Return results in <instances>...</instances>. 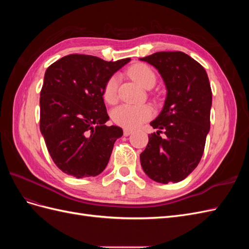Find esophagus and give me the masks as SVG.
Segmentation results:
<instances>
[{"mask_svg": "<svg viewBox=\"0 0 249 249\" xmlns=\"http://www.w3.org/2000/svg\"><path fill=\"white\" fill-rule=\"evenodd\" d=\"M132 133H133V131L130 130V129H124V136H130Z\"/></svg>", "mask_w": 249, "mask_h": 249, "instance_id": "1", "label": "esophagus"}]
</instances>
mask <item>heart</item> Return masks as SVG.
Returning <instances> with one entry per match:
<instances>
[{
	"instance_id": "heart-1",
	"label": "heart",
	"mask_w": 249,
	"mask_h": 249,
	"mask_svg": "<svg viewBox=\"0 0 249 249\" xmlns=\"http://www.w3.org/2000/svg\"><path fill=\"white\" fill-rule=\"evenodd\" d=\"M129 74L143 88L149 89L156 84V73L146 64H134L130 67ZM118 83L119 77L117 74H113L107 80L103 90V96L107 103H115ZM153 115L154 110L148 105L123 104L113 109L111 112L113 122L120 126L125 127V129H135L149 118H152Z\"/></svg>"
}]
</instances>
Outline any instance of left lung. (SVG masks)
I'll use <instances>...</instances> for the list:
<instances>
[{"instance_id":"1","label":"left lung","mask_w":249,"mask_h":249,"mask_svg":"<svg viewBox=\"0 0 249 249\" xmlns=\"http://www.w3.org/2000/svg\"><path fill=\"white\" fill-rule=\"evenodd\" d=\"M140 60L159 71L167 91L162 111L150 123L158 131L140 154L141 166L155 182L178 183L196 168L205 149L212 106L208 74L183 52H158Z\"/></svg>"}]
</instances>
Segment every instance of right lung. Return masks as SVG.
Returning <instances> with one entry per match:
<instances>
[{
	"instance_id": "1",
	"label": "right lung",
	"mask_w": 249,
	"mask_h": 249,
	"mask_svg": "<svg viewBox=\"0 0 249 249\" xmlns=\"http://www.w3.org/2000/svg\"><path fill=\"white\" fill-rule=\"evenodd\" d=\"M130 58L118 61L89 55H69L44 73L40 91V132L57 167L78 178L106 168L122 127L107 126L103 99L107 80Z\"/></svg>"
}]
</instances>
